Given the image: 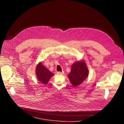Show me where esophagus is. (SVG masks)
I'll return each instance as SVG.
<instances>
[{"label":"esophagus","instance_id":"esophagus-1","mask_svg":"<svg viewBox=\"0 0 124 124\" xmlns=\"http://www.w3.org/2000/svg\"><path fill=\"white\" fill-rule=\"evenodd\" d=\"M57 74L58 75H63V72H57Z\"/></svg>","mask_w":124,"mask_h":124}]
</instances>
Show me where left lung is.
I'll use <instances>...</instances> for the list:
<instances>
[{"mask_svg":"<svg viewBox=\"0 0 124 124\" xmlns=\"http://www.w3.org/2000/svg\"><path fill=\"white\" fill-rule=\"evenodd\" d=\"M89 70L84 61L75 62L71 67V70L68 77L70 82L75 87L81 84L88 77Z\"/></svg>","mask_w":124,"mask_h":124,"instance_id":"left-lung-1","label":"left lung"}]
</instances>
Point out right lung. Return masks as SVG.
<instances>
[{
	"instance_id": "add662e5",
	"label": "right lung",
	"mask_w": 124,
	"mask_h": 124,
	"mask_svg": "<svg viewBox=\"0 0 124 124\" xmlns=\"http://www.w3.org/2000/svg\"><path fill=\"white\" fill-rule=\"evenodd\" d=\"M35 72L38 80L44 84L48 83L51 78L54 75L43 65L42 62H39L36 66Z\"/></svg>"
}]
</instances>
